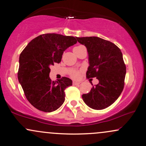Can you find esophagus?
Listing matches in <instances>:
<instances>
[{
    "label": "esophagus",
    "instance_id": "obj_1",
    "mask_svg": "<svg viewBox=\"0 0 146 146\" xmlns=\"http://www.w3.org/2000/svg\"><path fill=\"white\" fill-rule=\"evenodd\" d=\"M80 83H81L80 82H77V81H73V85H79Z\"/></svg>",
    "mask_w": 146,
    "mask_h": 146
}]
</instances>
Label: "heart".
Instances as JSON below:
<instances>
[{
  "label": "heart",
  "instance_id": "1",
  "mask_svg": "<svg viewBox=\"0 0 146 146\" xmlns=\"http://www.w3.org/2000/svg\"><path fill=\"white\" fill-rule=\"evenodd\" d=\"M85 48V47L83 46H77V47H75V48H74L73 51H74V52H75V51L79 50H80V49H81V48ZM79 74H80V71L73 70V71H72L71 72L70 75H71V77L73 78V79H77V78L79 77Z\"/></svg>",
  "mask_w": 146,
  "mask_h": 146
}]
</instances>
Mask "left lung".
<instances>
[{"mask_svg": "<svg viewBox=\"0 0 146 146\" xmlns=\"http://www.w3.org/2000/svg\"><path fill=\"white\" fill-rule=\"evenodd\" d=\"M77 40L87 48L89 54L87 77H96L99 81L82 98L90 108L104 109L118 99L124 89L126 68L122 53L113 43L98 37H82Z\"/></svg>", "mask_w": 146, "mask_h": 146, "instance_id": "8db88e82", "label": "left lung"}]
</instances>
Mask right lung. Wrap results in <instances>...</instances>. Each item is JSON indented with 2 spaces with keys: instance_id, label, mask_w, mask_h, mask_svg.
<instances>
[{
  "instance_id": "1",
  "label": "right lung",
  "mask_w": 146,
  "mask_h": 146,
  "mask_svg": "<svg viewBox=\"0 0 146 146\" xmlns=\"http://www.w3.org/2000/svg\"><path fill=\"white\" fill-rule=\"evenodd\" d=\"M77 42L73 36L45 34L33 39L20 53L18 81L27 100L37 109L51 112L64 102L65 89L72 85V81L63 77L52 81L50 67L60 63L63 52Z\"/></svg>"
}]
</instances>
